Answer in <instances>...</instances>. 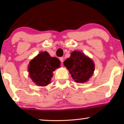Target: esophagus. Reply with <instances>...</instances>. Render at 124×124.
<instances>
[{
	"label": "esophagus",
	"mask_w": 124,
	"mask_h": 124,
	"mask_svg": "<svg viewBox=\"0 0 124 124\" xmlns=\"http://www.w3.org/2000/svg\"><path fill=\"white\" fill-rule=\"evenodd\" d=\"M60 61L62 63L63 62V60H64V58L63 57H60Z\"/></svg>",
	"instance_id": "esophagus-1"
}]
</instances>
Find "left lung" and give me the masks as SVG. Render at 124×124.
<instances>
[{"label": "left lung", "mask_w": 124, "mask_h": 124, "mask_svg": "<svg viewBox=\"0 0 124 124\" xmlns=\"http://www.w3.org/2000/svg\"><path fill=\"white\" fill-rule=\"evenodd\" d=\"M63 64L73 79L78 83L87 82L95 70V64L91 58L78 51H73Z\"/></svg>", "instance_id": "1"}]
</instances>
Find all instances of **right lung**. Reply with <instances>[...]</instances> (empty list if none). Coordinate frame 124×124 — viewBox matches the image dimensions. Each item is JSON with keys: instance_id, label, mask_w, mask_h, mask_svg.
I'll use <instances>...</instances> for the list:
<instances>
[{"instance_id": "add662e5", "label": "right lung", "mask_w": 124, "mask_h": 124, "mask_svg": "<svg viewBox=\"0 0 124 124\" xmlns=\"http://www.w3.org/2000/svg\"><path fill=\"white\" fill-rule=\"evenodd\" d=\"M60 61L52 57L47 52H41L29 62V77L39 86H46L51 83L53 72L60 67Z\"/></svg>"}]
</instances>
